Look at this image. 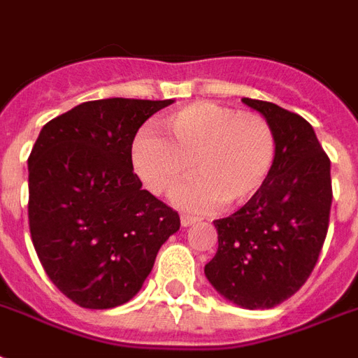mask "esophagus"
<instances>
[{
    "instance_id": "esophagus-1",
    "label": "esophagus",
    "mask_w": 358,
    "mask_h": 358,
    "mask_svg": "<svg viewBox=\"0 0 358 358\" xmlns=\"http://www.w3.org/2000/svg\"><path fill=\"white\" fill-rule=\"evenodd\" d=\"M195 222H197V217H195V215H189V214L180 215V223H182V227H189V225H193Z\"/></svg>"
}]
</instances>
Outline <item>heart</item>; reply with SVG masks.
Segmentation results:
<instances>
[{
	"instance_id": "obj_1",
	"label": "heart",
	"mask_w": 358,
	"mask_h": 358,
	"mask_svg": "<svg viewBox=\"0 0 358 358\" xmlns=\"http://www.w3.org/2000/svg\"><path fill=\"white\" fill-rule=\"evenodd\" d=\"M171 139L143 127L131 144L133 169L154 195H167L193 173L199 178L174 193L180 208L208 212L248 203L266 184L276 161L272 125L255 113L197 101L169 114Z\"/></svg>"
}]
</instances>
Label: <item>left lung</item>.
<instances>
[{"instance_id": "1", "label": "left lung", "mask_w": 358, "mask_h": 358, "mask_svg": "<svg viewBox=\"0 0 358 358\" xmlns=\"http://www.w3.org/2000/svg\"><path fill=\"white\" fill-rule=\"evenodd\" d=\"M242 103L272 125L276 161L255 197L214 222L217 252L204 274L229 302L268 310L293 296L317 263L331 215V159L302 116L268 101Z\"/></svg>"}]
</instances>
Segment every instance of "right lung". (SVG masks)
Segmentation results:
<instances>
[{"mask_svg":"<svg viewBox=\"0 0 358 358\" xmlns=\"http://www.w3.org/2000/svg\"><path fill=\"white\" fill-rule=\"evenodd\" d=\"M173 99L88 101L50 120L27 159L29 233L52 283L108 310L135 296L180 215L133 173L138 127Z\"/></svg>","mask_w":358,"mask_h":358,"instance_id":"1","label":"right lung"}]
</instances>
